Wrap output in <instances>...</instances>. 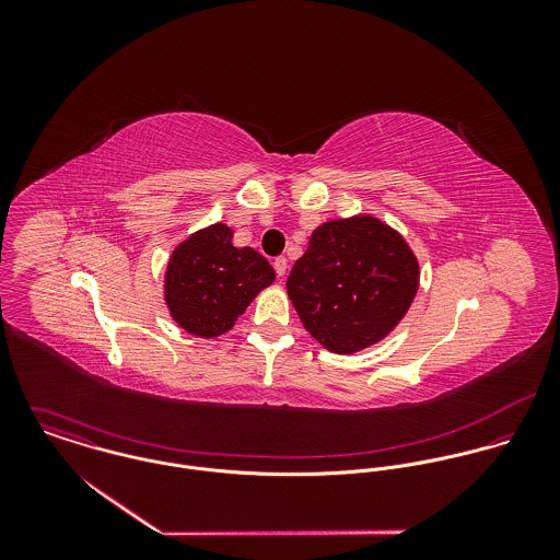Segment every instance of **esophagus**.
<instances>
[{"mask_svg": "<svg viewBox=\"0 0 560 560\" xmlns=\"http://www.w3.org/2000/svg\"><path fill=\"white\" fill-rule=\"evenodd\" d=\"M273 269H276V273H278L280 278H284V273H287V258H284V256H278V258L273 260Z\"/></svg>", "mask_w": 560, "mask_h": 560, "instance_id": "34e87169", "label": "esophagus"}]
</instances>
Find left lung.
I'll list each match as a JSON object with an SVG mask.
<instances>
[{
	"label": "left lung",
	"mask_w": 560,
	"mask_h": 560,
	"mask_svg": "<svg viewBox=\"0 0 560 560\" xmlns=\"http://www.w3.org/2000/svg\"><path fill=\"white\" fill-rule=\"evenodd\" d=\"M418 287L420 262L409 243L369 213L317 226L287 280L289 300L306 331L338 355L390 336Z\"/></svg>",
	"instance_id": "obj_1"
}]
</instances>
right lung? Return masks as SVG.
Segmentation results:
<instances>
[{"label": "right lung", "mask_w": 560, "mask_h": 560, "mask_svg": "<svg viewBox=\"0 0 560 560\" xmlns=\"http://www.w3.org/2000/svg\"><path fill=\"white\" fill-rule=\"evenodd\" d=\"M276 271L254 247L233 245V229L218 222L180 241L165 265L163 302L178 327L198 338L233 329Z\"/></svg>", "instance_id": "1"}]
</instances>
